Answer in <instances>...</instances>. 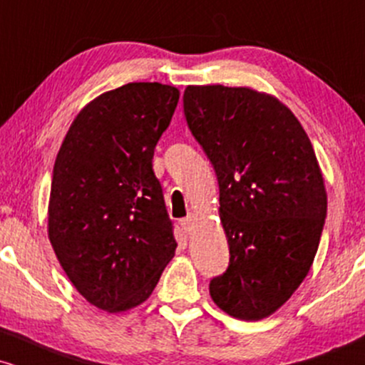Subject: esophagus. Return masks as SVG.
<instances>
[{
    "label": "esophagus",
    "mask_w": 365,
    "mask_h": 365,
    "mask_svg": "<svg viewBox=\"0 0 365 365\" xmlns=\"http://www.w3.org/2000/svg\"><path fill=\"white\" fill-rule=\"evenodd\" d=\"M180 225H182V228L185 230L187 233H190L192 230H194V225H195V217L194 216H187V217H183L182 221H180Z\"/></svg>",
    "instance_id": "34e87169"
}]
</instances>
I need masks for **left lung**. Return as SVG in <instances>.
<instances>
[{
  "label": "left lung",
  "mask_w": 365,
  "mask_h": 365,
  "mask_svg": "<svg viewBox=\"0 0 365 365\" xmlns=\"http://www.w3.org/2000/svg\"><path fill=\"white\" fill-rule=\"evenodd\" d=\"M183 111L215 166L230 247L211 299L237 319H264L300 287L319 247L328 195L316 153L297 116L250 87L188 86Z\"/></svg>",
  "instance_id": "left-lung-1"
}]
</instances>
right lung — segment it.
<instances>
[{
  "instance_id": "1",
  "label": "right lung",
  "mask_w": 365,
  "mask_h": 365,
  "mask_svg": "<svg viewBox=\"0 0 365 365\" xmlns=\"http://www.w3.org/2000/svg\"><path fill=\"white\" fill-rule=\"evenodd\" d=\"M180 91L132 82L103 92L70 125L56 161L48 237L87 302L110 314L149 299L177 242L153 170Z\"/></svg>"
}]
</instances>
